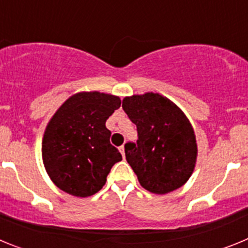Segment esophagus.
<instances>
[{
	"instance_id": "esophagus-1",
	"label": "esophagus",
	"mask_w": 248,
	"mask_h": 248,
	"mask_svg": "<svg viewBox=\"0 0 248 248\" xmlns=\"http://www.w3.org/2000/svg\"><path fill=\"white\" fill-rule=\"evenodd\" d=\"M119 150H120V153H122V155H123V157H125V151H124V145H122L119 148Z\"/></svg>"
}]
</instances>
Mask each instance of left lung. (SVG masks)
<instances>
[{
	"label": "left lung",
	"instance_id": "left-lung-1",
	"mask_svg": "<svg viewBox=\"0 0 248 248\" xmlns=\"http://www.w3.org/2000/svg\"><path fill=\"white\" fill-rule=\"evenodd\" d=\"M122 107L137 125V143L129 141L124 148L140 185L160 195L181 187L191 176L198 155L185 114L157 93L126 97Z\"/></svg>",
	"mask_w": 248,
	"mask_h": 248
}]
</instances>
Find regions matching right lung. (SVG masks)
Instances as JSON below:
<instances>
[{
    "instance_id": "right-lung-1",
    "label": "right lung",
    "mask_w": 248,
    "mask_h": 248,
    "mask_svg": "<svg viewBox=\"0 0 248 248\" xmlns=\"http://www.w3.org/2000/svg\"><path fill=\"white\" fill-rule=\"evenodd\" d=\"M122 100L99 92L78 93L65 100L48 123L42 141L46 170L57 187L87 198L105 185L122 154L110 144L105 122Z\"/></svg>"
}]
</instances>
